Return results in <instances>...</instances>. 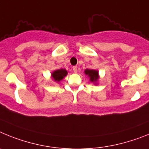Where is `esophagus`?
<instances>
[{"instance_id":"esophagus-1","label":"esophagus","mask_w":149,"mask_h":149,"mask_svg":"<svg viewBox=\"0 0 149 149\" xmlns=\"http://www.w3.org/2000/svg\"><path fill=\"white\" fill-rule=\"evenodd\" d=\"M73 72H74V73H76V72H77V67H76V66H74V67H73Z\"/></svg>"}]
</instances>
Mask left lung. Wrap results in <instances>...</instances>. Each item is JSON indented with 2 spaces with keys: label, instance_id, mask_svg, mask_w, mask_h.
<instances>
[{
  "label": "left lung",
  "instance_id": "8db88e82",
  "mask_svg": "<svg viewBox=\"0 0 149 149\" xmlns=\"http://www.w3.org/2000/svg\"><path fill=\"white\" fill-rule=\"evenodd\" d=\"M85 74L90 77L91 82H96L98 79V72L94 70H85Z\"/></svg>",
  "mask_w": 149,
  "mask_h": 149
}]
</instances>
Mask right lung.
Returning a JSON list of instances; mask_svg holds the SVG:
<instances>
[{"label":"right lung","mask_w":149,"mask_h":149,"mask_svg":"<svg viewBox=\"0 0 149 149\" xmlns=\"http://www.w3.org/2000/svg\"><path fill=\"white\" fill-rule=\"evenodd\" d=\"M67 74V71L64 69H61V70H57L55 72H53L52 74V78L54 79L55 81L56 82H59L60 80L63 79L64 76Z\"/></svg>","instance_id":"right-lung-1"}]
</instances>
